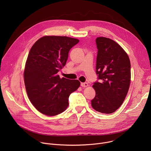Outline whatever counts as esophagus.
I'll list each match as a JSON object with an SVG mask.
<instances>
[{"label":"esophagus","instance_id":"34e87169","mask_svg":"<svg viewBox=\"0 0 151 151\" xmlns=\"http://www.w3.org/2000/svg\"><path fill=\"white\" fill-rule=\"evenodd\" d=\"M88 85L87 82H81V86L82 87H87Z\"/></svg>","mask_w":151,"mask_h":151}]
</instances>
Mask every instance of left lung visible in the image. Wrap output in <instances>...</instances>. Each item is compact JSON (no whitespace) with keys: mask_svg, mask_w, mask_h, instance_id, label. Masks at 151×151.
<instances>
[{"mask_svg":"<svg viewBox=\"0 0 151 151\" xmlns=\"http://www.w3.org/2000/svg\"><path fill=\"white\" fill-rule=\"evenodd\" d=\"M98 50L96 74L98 81L93 87L96 96L91 101L93 108L103 114H112L123 103L131 81V64L122 48L114 40L104 37L96 40Z\"/></svg>","mask_w":151,"mask_h":151,"instance_id":"8db88e82","label":"left lung"}]
</instances>
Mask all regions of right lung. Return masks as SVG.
Returning <instances> with one entry per match:
<instances>
[{
	"instance_id": "right-lung-1",
	"label": "right lung",
	"mask_w": 151,
	"mask_h": 151,
	"mask_svg": "<svg viewBox=\"0 0 151 151\" xmlns=\"http://www.w3.org/2000/svg\"><path fill=\"white\" fill-rule=\"evenodd\" d=\"M79 41L67 36H45L31 48L24 80L29 99L40 113L48 116L62 113L69 105L70 94L79 87L78 80L57 75L65 66L70 50Z\"/></svg>"
}]
</instances>
